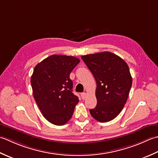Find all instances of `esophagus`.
<instances>
[{
    "label": "esophagus",
    "mask_w": 158,
    "mask_h": 158,
    "mask_svg": "<svg viewBox=\"0 0 158 158\" xmlns=\"http://www.w3.org/2000/svg\"><path fill=\"white\" fill-rule=\"evenodd\" d=\"M86 94L85 93H81V98H82V99H85L86 98Z\"/></svg>",
    "instance_id": "obj_1"
}]
</instances>
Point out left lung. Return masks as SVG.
I'll return each mask as SVG.
<instances>
[{
	"label": "left lung",
	"mask_w": 158,
	"mask_h": 158,
	"mask_svg": "<svg viewBox=\"0 0 158 158\" xmlns=\"http://www.w3.org/2000/svg\"><path fill=\"white\" fill-rule=\"evenodd\" d=\"M97 83V106L90 113L97 121L104 123L117 117L127 100L132 78L125 61L110 52L81 56Z\"/></svg>",
	"instance_id": "1"
}]
</instances>
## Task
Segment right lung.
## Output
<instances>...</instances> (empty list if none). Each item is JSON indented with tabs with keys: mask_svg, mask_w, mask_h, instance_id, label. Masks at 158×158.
Returning a JSON list of instances; mask_svg holds the SVG:
<instances>
[{
	"mask_svg": "<svg viewBox=\"0 0 158 158\" xmlns=\"http://www.w3.org/2000/svg\"><path fill=\"white\" fill-rule=\"evenodd\" d=\"M79 63L74 56L54 54L35 67L31 79L33 97L44 117L54 125L67 123L79 102L69 78Z\"/></svg>",
	"mask_w": 158,
	"mask_h": 158,
	"instance_id": "1",
	"label": "right lung"
}]
</instances>
